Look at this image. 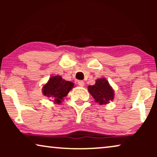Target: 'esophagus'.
Returning a JSON list of instances; mask_svg holds the SVG:
<instances>
[{
	"instance_id": "obj_1",
	"label": "esophagus",
	"mask_w": 157,
	"mask_h": 157,
	"mask_svg": "<svg viewBox=\"0 0 157 157\" xmlns=\"http://www.w3.org/2000/svg\"><path fill=\"white\" fill-rule=\"evenodd\" d=\"M78 86H84V82H83V81H78Z\"/></svg>"
}]
</instances>
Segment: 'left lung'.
Instances as JSON below:
<instances>
[{
    "mask_svg": "<svg viewBox=\"0 0 157 157\" xmlns=\"http://www.w3.org/2000/svg\"><path fill=\"white\" fill-rule=\"evenodd\" d=\"M88 90L96 102H98L101 105L108 104L109 101L113 100L114 96L113 90L105 78L97 79L95 85L89 86Z\"/></svg>",
    "mask_w": 157,
    "mask_h": 157,
    "instance_id": "8db88e82",
    "label": "left lung"
}]
</instances>
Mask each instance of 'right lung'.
I'll return each mask as SVG.
<instances>
[{"instance_id": "obj_1", "label": "right lung", "mask_w": 157, "mask_h": 157, "mask_svg": "<svg viewBox=\"0 0 157 157\" xmlns=\"http://www.w3.org/2000/svg\"><path fill=\"white\" fill-rule=\"evenodd\" d=\"M74 87V83L63 80L61 76L51 77L48 83L43 87V93L45 96L53 99L56 104H61L63 98L67 95Z\"/></svg>"}]
</instances>
